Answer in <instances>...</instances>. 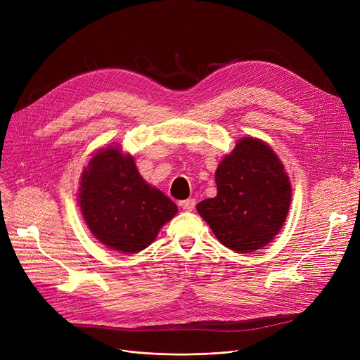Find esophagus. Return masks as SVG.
I'll list each match as a JSON object with an SVG mask.
<instances>
[{
  "label": "esophagus",
  "mask_w": 360,
  "mask_h": 360,
  "mask_svg": "<svg viewBox=\"0 0 360 360\" xmlns=\"http://www.w3.org/2000/svg\"><path fill=\"white\" fill-rule=\"evenodd\" d=\"M179 207L184 210V211H193L195 208V199H185V200H179Z\"/></svg>",
  "instance_id": "esophagus-1"
}]
</instances>
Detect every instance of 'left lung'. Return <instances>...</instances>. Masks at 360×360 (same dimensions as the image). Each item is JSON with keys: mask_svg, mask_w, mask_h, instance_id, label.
Listing matches in <instances>:
<instances>
[{"mask_svg": "<svg viewBox=\"0 0 360 360\" xmlns=\"http://www.w3.org/2000/svg\"><path fill=\"white\" fill-rule=\"evenodd\" d=\"M218 193L196 205L218 240L249 253L266 246L281 231L290 205V182L272 148L242 138L215 172Z\"/></svg>", "mask_w": 360, "mask_h": 360, "instance_id": "obj_1", "label": "left lung"}]
</instances>
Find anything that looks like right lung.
<instances>
[{
  "instance_id": "right-lung-1",
  "label": "right lung",
  "mask_w": 360,
  "mask_h": 360,
  "mask_svg": "<svg viewBox=\"0 0 360 360\" xmlns=\"http://www.w3.org/2000/svg\"><path fill=\"white\" fill-rule=\"evenodd\" d=\"M78 203L92 235L107 248L136 253L178 212L176 205L139 175L118 146L99 149L81 175Z\"/></svg>"
}]
</instances>
